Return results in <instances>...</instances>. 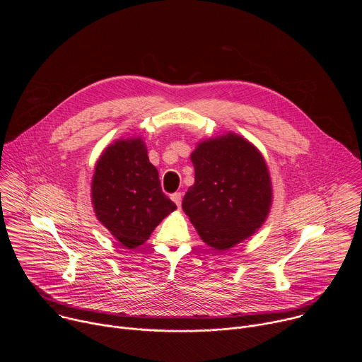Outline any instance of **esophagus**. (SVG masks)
<instances>
[{"label":"esophagus","mask_w":362,"mask_h":362,"mask_svg":"<svg viewBox=\"0 0 362 362\" xmlns=\"http://www.w3.org/2000/svg\"><path fill=\"white\" fill-rule=\"evenodd\" d=\"M170 197H172V200L177 204V208H180V206H182V193H180V192H176V193H173Z\"/></svg>","instance_id":"34e87169"}]
</instances>
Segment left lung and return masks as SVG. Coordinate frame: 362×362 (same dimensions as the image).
Wrapping results in <instances>:
<instances>
[{
    "instance_id": "obj_1",
    "label": "left lung",
    "mask_w": 362,
    "mask_h": 362,
    "mask_svg": "<svg viewBox=\"0 0 362 362\" xmlns=\"http://www.w3.org/2000/svg\"><path fill=\"white\" fill-rule=\"evenodd\" d=\"M190 160L194 183L182 208L206 245L228 250L265 223L272 206V182L256 146L229 132L199 141Z\"/></svg>"
}]
</instances>
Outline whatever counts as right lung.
<instances>
[{"instance_id":"obj_1","label":"right lung","mask_w":362,"mask_h":362,"mask_svg":"<svg viewBox=\"0 0 362 362\" xmlns=\"http://www.w3.org/2000/svg\"><path fill=\"white\" fill-rule=\"evenodd\" d=\"M91 203L100 223L127 249L143 245L176 211L137 136L119 139L103 150L91 180Z\"/></svg>"}]
</instances>
